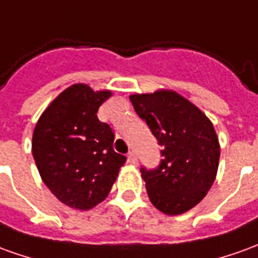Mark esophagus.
<instances>
[{"instance_id": "34e87169", "label": "esophagus", "mask_w": 258, "mask_h": 258, "mask_svg": "<svg viewBox=\"0 0 258 258\" xmlns=\"http://www.w3.org/2000/svg\"><path fill=\"white\" fill-rule=\"evenodd\" d=\"M127 159H128L130 163H133V165H135L137 163V155L131 151V152H128V155H127Z\"/></svg>"}]
</instances>
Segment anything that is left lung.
<instances>
[{
  "label": "left lung",
  "mask_w": 258,
  "mask_h": 258,
  "mask_svg": "<svg viewBox=\"0 0 258 258\" xmlns=\"http://www.w3.org/2000/svg\"><path fill=\"white\" fill-rule=\"evenodd\" d=\"M134 110L162 147L159 166L141 167L151 203L180 215L203 200L217 177L221 148L210 118L173 91L131 95Z\"/></svg>",
  "instance_id": "left-lung-1"
}]
</instances>
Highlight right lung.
<instances>
[{
  "label": "right lung",
  "mask_w": 258,
  "mask_h": 258,
  "mask_svg": "<svg viewBox=\"0 0 258 258\" xmlns=\"http://www.w3.org/2000/svg\"><path fill=\"white\" fill-rule=\"evenodd\" d=\"M110 96V91L75 84L50 103L33 131L32 152L41 180L75 210L102 203L127 159L113 149L110 125L96 116Z\"/></svg>",
  "instance_id": "right-lung-1"
}]
</instances>
